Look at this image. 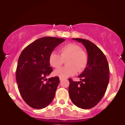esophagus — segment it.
Masks as SVG:
<instances>
[{"instance_id":"esophagus-1","label":"esophagus","mask_w":125,"mask_h":125,"mask_svg":"<svg viewBox=\"0 0 125 125\" xmlns=\"http://www.w3.org/2000/svg\"><path fill=\"white\" fill-rule=\"evenodd\" d=\"M64 80V78H61V77H60V80L61 81H62V80Z\"/></svg>"}]
</instances>
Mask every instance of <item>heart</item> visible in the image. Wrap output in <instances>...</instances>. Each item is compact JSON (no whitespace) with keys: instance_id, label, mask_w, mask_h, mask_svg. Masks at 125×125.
<instances>
[{"instance_id":"1","label":"heart","mask_w":125,"mask_h":125,"mask_svg":"<svg viewBox=\"0 0 125 125\" xmlns=\"http://www.w3.org/2000/svg\"><path fill=\"white\" fill-rule=\"evenodd\" d=\"M66 66L54 71V74L61 78L76 74L77 71L81 72L88 64V56L77 44L69 43L60 49V54L52 52L49 54V62L52 67L58 68L66 60Z\"/></svg>"}]
</instances>
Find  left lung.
Listing matches in <instances>:
<instances>
[{
    "label": "left lung",
    "mask_w": 125,
    "mask_h": 125,
    "mask_svg": "<svg viewBox=\"0 0 125 125\" xmlns=\"http://www.w3.org/2000/svg\"><path fill=\"white\" fill-rule=\"evenodd\" d=\"M82 42L86 49L88 64L78 76L81 81L69 78V97L77 106L83 109L92 108L101 100L109 81V67L106 57L93 42L85 39L73 38Z\"/></svg>",
    "instance_id": "1"
}]
</instances>
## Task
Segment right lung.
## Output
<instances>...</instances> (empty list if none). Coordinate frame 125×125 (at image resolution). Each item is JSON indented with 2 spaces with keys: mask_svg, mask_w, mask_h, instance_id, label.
Instances as JSON below:
<instances>
[{
  "mask_svg": "<svg viewBox=\"0 0 125 125\" xmlns=\"http://www.w3.org/2000/svg\"><path fill=\"white\" fill-rule=\"evenodd\" d=\"M64 41L54 37L40 38L25 47L19 57L16 73L18 89L24 101L32 108L47 107L55 96L60 80L57 76L46 78L53 71L49 57Z\"/></svg>",
  "mask_w": 125,
  "mask_h": 125,
  "instance_id": "right-lung-1",
  "label": "right lung"
}]
</instances>
